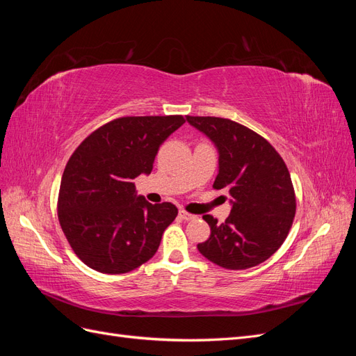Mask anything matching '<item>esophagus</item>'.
<instances>
[{"instance_id":"1","label":"esophagus","mask_w":356,"mask_h":356,"mask_svg":"<svg viewBox=\"0 0 356 356\" xmlns=\"http://www.w3.org/2000/svg\"><path fill=\"white\" fill-rule=\"evenodd\" d=\"M179 217H181L182 220L190 221V220H195L196 215H193V213H190V212H187V211H184V209H181V211H179Z\"/></svg>"}]
</instances>
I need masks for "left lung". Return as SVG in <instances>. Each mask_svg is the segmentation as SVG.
I'll list each match as a JSON object with an SVG mask.
<instances>
[{
    "instance_id": "1",
    "label": "left lung",
    "mask_w": 356,
    "mask_h": 356,
    "mask_svg": "<svg viewBox=\"0 0 356 356\" xmlns=\"http://www.w3.org/2000/svg\"><path fill=\"white\" fill-rule=\"evenodd\" d=\"M187 122L217 145L213 188L227 190L233 204L222 224L203 215L211 236L197 250L229 270L261 264L281 248L296 217V191L284 159L266 138L230 118L187 115Z\"/></svg>"
}]
</instances>
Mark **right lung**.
Masks as SVG:
<instances>
[{
	"label": "right lung",
	"instance_id": "add662e5",
	"mask_svg": "<svg viewBox=\"0 0 356 356\" xmlns=\"http://www.w3.org/2000/svg\"><path fill=\"white\" fill-rule=\"evenodd\" d=\"M186 123L182 115H127L93 131L63 170L58 218L80 260L122 275L147 263L178 209L136 197L134 179L149 174L159 147Z\"/></svg>",
	"mask_w": 356,
	"mask_h": 356
}]
</instances>
